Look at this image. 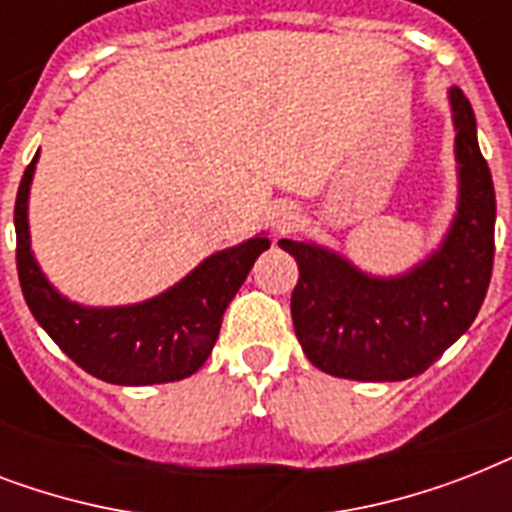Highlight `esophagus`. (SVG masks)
<instances>
[{"label": "esophagus", "instance_id": "obj_1", "mask_svg": "<svg viewBox=\"0 0 512 512\" xmlns=\"http://www.w3.org/2000/svg\"><path fill=\"white\" fill-rule=\"evenodd\" d=\"M271 225L276 233H289L300 225V212L292 204H276L271 209Z\"/></svg>", "mask_w": 512, "mask_h": 512}]
</instances>
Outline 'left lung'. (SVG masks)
Returning a JSON list of instances; mask_svg holds the SVG:
<instances>
[{"instance_id": "1", "label": "left lung", "mask_w": 512, "mask_h": 512, "mask_svg": "<svg viewBox=\"0 0 512 512\" xmlns=\"http://www.w3.org/2000/svg\"><path fill=\"white\" fill-rule=\"evenodd\" d=\"M446 98L457 132V207L428 255L380 276L319 241H279L300 268L295 335L308 361L332 377L409 380L460 340L481 311L492 279L497 201L473 106L460 87H449Z\"/></svg>"}]
</instances>
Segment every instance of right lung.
<instances>
[{
    "label": "right lung",
    "mask_w": 512,
    "mask_h": 512,
    "mask_svg": "<svg viewBox=\"0 0 512 512\" xmlns=\"http://www.w3.org/2000/svg\"><path fill=\"white\" fill-rule=\"evenodd\" d=\"M28 164L15 199L18 279L39 327L84 372L111 385H159L199 372L215 348L223 313L271 239H252L217 249L159 295L127 305H84L66 297L31 249L28 196L34 183Z\"/></svg>",
    "instance_id": "add662e5"
}]
</instances>
